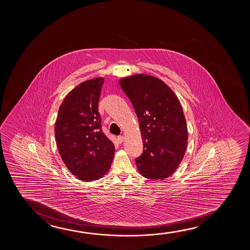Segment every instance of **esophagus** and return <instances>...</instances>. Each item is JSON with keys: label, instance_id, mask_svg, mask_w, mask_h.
Listing matches in <instances>:
<instances>
[{"label": "esophagus", "instance_id": "1", "mask_svg": "<svg viewBox=\"0 0 250 250\" xmlns=\"http://www.w3.org/2000/svg\"><path fill=\"white\" fill-rule=\"evenodd\" d=\"M123 140H124L123 136H119V137H118V141H119V142H120V144H121V143H122V142H123Z\"/></svg>", "mask_w": 250, "mask_h": 250}]
</instances>
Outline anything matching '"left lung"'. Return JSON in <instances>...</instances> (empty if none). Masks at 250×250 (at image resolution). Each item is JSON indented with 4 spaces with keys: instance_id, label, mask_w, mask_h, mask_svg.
Segmentation results:
<instances>
[{
    "instance_id": "left-lung-1",
    "label": "left lung",
    "mask_w": 250,
    "mask_h": 250,
    "mask_svg": "<svg viewBox=\"0 0 250 250\" xmlns=\"http://www.w3.org/2000/svg\"><path fill=\"white\" fill-rule=\"evenodd\" d=\"M139 121L144 152L136 159L144 178L165 179L174 173L185 156L188 130L181 103L169 86L147 74L120 80Z\"/></svg>"
}]
</instances>
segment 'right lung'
<instances>
[{"instance_id":"obj_1","label":"right lung","mask_w":250,"mask_h":250,"mask_svg":"<svg viewBox=\"0 0 250 250\" xmlns=\"http://www.w3.org/2000/svg\"><path fill=\"white\" fill-rule=\"evenodd\" d=\"M103 82V78H96L76 86L62 102L55 122L62 161L83 181L103 178L114 156V145L103 132L98 112Z\"/></svg>"}]
</instances>
